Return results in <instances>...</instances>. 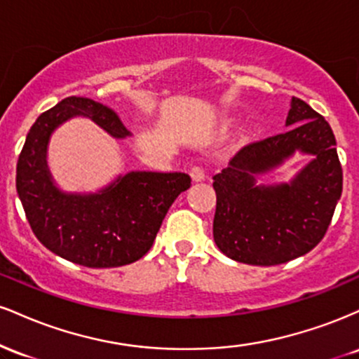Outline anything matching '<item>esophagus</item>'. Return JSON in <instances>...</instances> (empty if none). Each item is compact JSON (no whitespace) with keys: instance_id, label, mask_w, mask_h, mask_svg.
I'll return each mask as SVG.
<instances>
[{"instance_id":"1","label":"esophagus","mask_w":359,"mask_h":359,"mask_svg":"<svg viewBox=\"0 0 359 359\" xmlns=\"http://www.w3.org/2000/svg\"><path fill=\"white\" fill-rule=\"evenodd\" d=\"M191 177H192L194 182H201V180H204V179H205L204 168L199 167V165H194V167L191 168Z\"/></svg>"}]
</instances>
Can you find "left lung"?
Here are the masks:
<instances>
[{
    "instance_id": "obj_1",
    "label": "left lung",
    "mask_w": 359,
    "mask_h": 359,
    "mask_svg": "<svg viewBox=\"0 0 359 359\" xmlns=\"http://www.w3.org/2000/svg\"><path fill=\"white\" fill-rule=\"evenodd\" d=\"M285 133L243 147L212 177L217 248L234 262L271 266L302 257L323 240L343 192L336 138L306 101L292 97ZM299 149L315 160L288 184L257 186L255 175Z\"/></svg>"
}]
</instances>
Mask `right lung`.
Wrapping results in <instances>:
<instances>
[{"mask_svg":"<svg viewBox=\"0 0 359 359\" xmlns=\"http://www.w3.org/2000/svg\"><path fill=\"white\" fill-rule=\"evenodd\" d=\"M72 116L90 118L114 138L130 135L113 109L89 97H65L40 114L16 163V191L32 231L52 253L88 269L137 262L154 245L168 208L191 187V177L130 172L96 194L62 192L48 172L47 145Z\"/></svg>","mask_w":359,"mask_h":359,"instance_id":"add662e5","label":"right lung"}]
</instances>
